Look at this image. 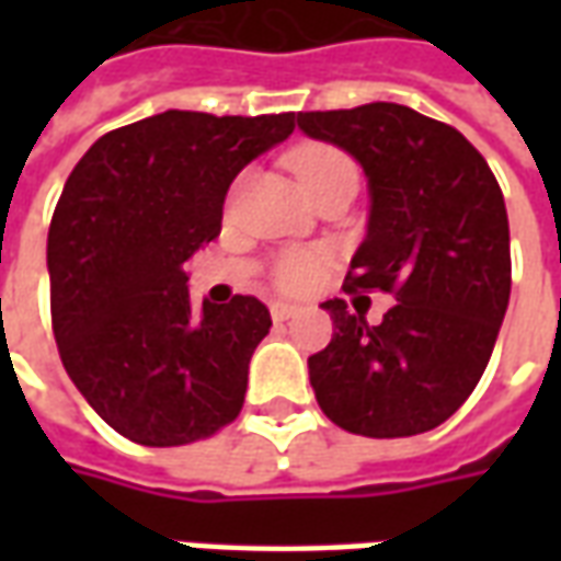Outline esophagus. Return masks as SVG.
Returning <instances> with one entry per match:
<instances>
[{"label": "esophagus", "instance_id": "34e87169", "mask_svg": "<svg viewBox=\"0 0 561 561\" xmlns=\"http://www.w3.org/2000/svg\"><path fill=\"white\" fill-rule=\"evenodd\" d=\"M297 312H300V306L285 304V300H276V304H270V316H273V321H288V318H294Z\"/></svg>", "mask_w": 561, "mask_h": 561}]
</instances>
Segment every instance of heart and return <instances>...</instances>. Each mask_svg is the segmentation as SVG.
I'll return each instance as SVG.
<instances>
[{"label":"heart","mask_w":561,"mask_h":561,"mask_svg":"<svg viewBox=\"0 0 561 561\" xmlns=\"http://www.w3.org/2000/svg\"><path fill=\"white\" fill-rule=\"evenodd\" d=\"M291 164L306 192H312L316 185L328 183V180L340 176V173H357L354 171V161L342 149L328 147V144H309V147L297 149ZM321 270H324V255L297 249V252H288V255H282L276 261L273 279L285 291H304V288L321 279Z\"/></svg>","instance_id":"b5f03b06"}]
</instances>
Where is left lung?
Listing matches in <instances>:
<instances>
[{
    "mask_svg": "<svg viewBox=\"0 0 561 561\" xmlns=\"http://www.w3.org/2000/svg\"><path fill=\"white\" fill-rule=\"evenodd\" d=\"M304 135L345 149L366 173L369 221L345 291L397 297L381 324L321 304L333 340L309 357L321 412L354 435L435 430L490 364L511 297V233L490 164L457 128L405 104L297 114Z\"/></svg>",
    "mask_w": 561,
    "mask_h": 561,
    "instance_id": "obj_1",
    "label": "left lung"
}]
</instances>
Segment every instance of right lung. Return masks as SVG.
<instances>
[{
  "label": "right lung",
  "mask_w": 561,
  "mask_h": 561,
  "mask_svg": "<svg viewBox=\"0 0 561 561\" xmlns=\"http://www.w3.org/2000/svg\"><path fill=\"white\" fill-rule=\"evenodd\" d=\"M294 126L164 111L107 131L66 180L47 233L56 345L83 400L131 442L192 445L243 409L270 309L243 294L195 309L185 261L219 237L233 176Z\"/></svg>",
  "instance_id": "obj_1"
}]
</instances>
